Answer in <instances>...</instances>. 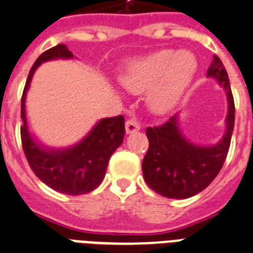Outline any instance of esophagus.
Returning <instances> with one entry per match:
<instances>
[{
	"mask_svg": "<svg viewBox=\"0 0 253 253\" xmlns=\"http://www.w3.org/2000/svg\"><path fill=\"white\" fill-rule=\"evenodd\" d=\"M140 130V125H139L135 119H127L126 121V132L127 134H132L136 131Z\"/></svg>",
	"mask_w": 253,
	"mask_h": 253,
	"instance_id": "obj_1",
	"label": "esophagus"
}]
</instances>
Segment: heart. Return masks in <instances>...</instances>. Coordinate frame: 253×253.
Listing matches in <instances>:
<instances>
[{"label":"heart","mask_w":253,"mask_h":253,"mask_svg":"<svg viewBox=\"0 0 253 253\" xmlns=\"http://www.w3.org/2000/svg\"><path fill=\"white\" fill-rule=\"evenodd\" d=\"M197 71L194 53L186 49H162L131 61L121 83L131 93L147 90V103L156 113H166L184 95Z\"/></svg>","instance_id":"b5f03b06"}]
</instances>
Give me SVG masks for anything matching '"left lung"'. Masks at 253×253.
Masks as SVG:
<instances>
[{"label":"left lung","mask_w":253,"mask_h":253,"mask_svg":"<svg viewBox=\"0 0 253 253\" xmlns=\"http://www.w3.org/2000/svg\"><path fill=\"white\" fill-rule=\"evenodd\" d=\"M208 77L216 79L227 94V128L218 144L202 147L186 140L178 128L177 114L162 126L147 127L150 146L142 163L143 176L148 186L163 197L184 200L198 194L211 184L227 158L235 105L227 71L216 55L212 56Z\"/></svg>","instance_id":"obj_1"}]
</instances>
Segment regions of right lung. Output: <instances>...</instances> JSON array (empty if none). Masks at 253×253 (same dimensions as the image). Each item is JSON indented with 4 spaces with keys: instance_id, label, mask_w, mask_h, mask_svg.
<instances>
[{
    "instance_id": "add662e5",
    "label": "right lung",
    "mask_w": 253,
    "mask_h": 253,
    "mask_svg": "<svg viewBox=\"0 0 253 253\" xmlns=\"http://www.w3.org/2000/svg\"><path fill=\"white\" fill-rule=\"evenodd\" d=\"M73 53L65 44L47 49L30 69L21 99L22 147L35 176L56 192L80 196L94 190L102 182L111 155L123 142L125 118L123 115L101 119L79 144L65 150H51L34 140L26 121V93L35 69L44 61L71 59Z\"/></svg>"
}]
</instances>
